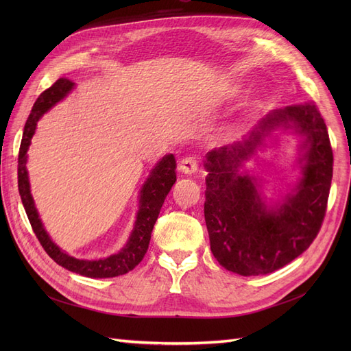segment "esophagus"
I'll use <instances>...</instances> for the list:
<instances>
[{"instance_id": "34e87169", "label": "esophagus", "mask_w": 351, "mask_h": 351, "mask_svg": "<svg viewBox=\"0 0 351 351\" xmlns=\"http://www.w3.org/2000/svg\"><path fill=\"white\" fill-rule=\"evenodd\" d=\"M178 168H180V171L184 174H195L199 169L197 159L193 156H186L182 159V162H180Z\"/></svg>"}]
</instances>
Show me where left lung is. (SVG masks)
I'll return each mask as SVG.
<instances>
[{
    "instance_id": "obj_1",
    "label": "left lung",
    "mask_w": 351,
    "mask_h": 351,
    "mask_svg": "<svg viewBox=\"0 0 351 351\" xmlns=\"http://www.w3.org/2000/svg\"><path fill=\"white\" fill-rule=\"evenodd\" d=\"M293 126L306 136L304 177L277 211L260 202L254 179L239 173L265 131ZM334 155L326 124L309 101L274 110L249 139L206 154L205 221L210 250L226 269L243 277L277 271L311 246L326 214Z\"/></svg>"
}]
</instances>
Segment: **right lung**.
Here are the masks:
<instances>
[{"label":"right lung","instance_id":"obj_1","mask_svg":"<svg viewBox=\"0 0 351 351\" xmlns=\"http://www.w3.org/2000/svg\"><path fill=\"white\" fill-rule=\"evenodd\" d=\"M74 83L69 79H58L51 88L42 92L36 102L32 107V111L29 114V119L25 124L23 139L20 143L19 151V165H17V183H19V193L22 197L23 206L26 210V215L29 218V222L34 230L36 239L39 240L40 246L49 254L51 259H54L62 268H66L71 272H76L83 275V277L89 278H111L119 277V275H124L129 271H132L134 267L141 263L143 259L145 253L149 247L151 241V232L154 230L155 221L158 219L159 210L162 208L164 200L167 195L171 190L173 184L177 180L176 168L177 162L174 155H167L162 158V161L159 162L147 178V182L143 184V189L141 192V209L137 212V219L134 224V230L130 236V240L127 241L125 247L112 254L110 258L99 259V261H80L76 258H71L64 252H61L54 243L51 241L48 234L45 232L42 222L38 217V212L34 205V199L30 195L29 187V178L26 171V152L30 145L32 136L35 133L36 121L44 115L51 107L61 101L66 95L73 89Z\"/></svg>","mask_w":351,"mask_h":351}]
</instances>
